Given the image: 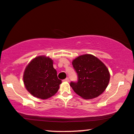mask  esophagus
Returning <instances> with one entry per match:
<instances>
[{"instance_id":"1","label":"esophagus","mask_w":134,"mask_h":134,"mask_svg":"<svg viewBox=\"0 0 134 134\" xmlns=\"http://www.w3.org/2000/svg\"><path fill=\"white\" fill-rule=\"evenodd\" d=\"M64 81H69V78L68 77L66 78L64 80Z\"/></svg>"}]
</instances>
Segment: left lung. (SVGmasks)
Listing matches in <instances>:
<instances>
[{"mask_svg": "<svg viewBox=\"0 0 134 134\" xmlns=\"http://www.w3.org/2000/svg\"><path fill=\"white\" fill-rule=\"evenodd\" d=\"M78 81H71L70 86L85 99L96 98L102 93L109 83L110 73L99 59L91 54L78 56L73 60Z\"/></svg>", "mask_w": 134, "mask_h": 134, "instance_id": "left-lung-1", "label": "left lung"}]
</instances>
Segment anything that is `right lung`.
Instances as JSON below:
<instances>
[{"label": "right lung", "instance_id": "right-lung-1", "mask_svg": "<svg viewBox=\"0 0 134 134\" xmlns=\"http://www.w3.org/2000/svg\"><path fill=\"white\" fill-rule=\"evenodd\" d=\"M23 80L26 90L42 99L54 96L62 83L53 67L52 59L45 56H38L31 60L25 69Z\"/></svg>", "mask_w": 134, "mask_h": 134}]
</instances>
